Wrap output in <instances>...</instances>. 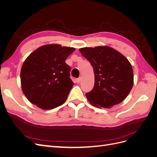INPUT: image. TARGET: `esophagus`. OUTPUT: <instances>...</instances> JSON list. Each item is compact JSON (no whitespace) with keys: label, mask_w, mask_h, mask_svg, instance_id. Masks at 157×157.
I'll return each instance as SVG.
<instances>
[{"label":"esophagus","mask_w":157,"mask_h":157,"mask_svg":"<svg viewBox=\"0 0 157 157\" xmlns=\"http://www.w3.org/2000/svg\"><path fill=\"white\" fill-rule=\"evenodd\" d=\"M80 80H81V78H78L76 79V82H77V83H80Z\"/></svg>","instance_id":"esophagus-1"}]
</instances>
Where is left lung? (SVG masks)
<instances>
[{
	"label": "left lung",
	"mask_w": 157,
	"mask_h": 157,
	"mask_svg": "<svg viewBox=\"0 0 157 157\" xmlns=\"http://www.w3.org/2000/svg\"><path fill=\"white\" fill-rule=\"evenodd\" d=\"M79 51L94 69V87L86 94L90 103L98 108H111L125 99L134 84L132 65L126 57L107 46Z\"/></svg>",
	"instance_id": "8db88e82"
}]
</instances>
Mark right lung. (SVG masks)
I'll list each match as a JSON object with an SVG mask.
<instances>
[{"mask_svg":"<svg viewBox=\"0 0 157 157\" xmlns=\"http://www.w3.org/2000/svg\"><path fill=\"white\" fill-rule=\"evenodd\" d=\"M75 50L58 44L39 47L27 57L21 69L23 93L31 103L44 110L65 103L73 82L71 67L65 62Z\"/></svg>","mask_w":157,"mask_h":157,"instance_id":"1","label":"right lung"}]
</instances>
